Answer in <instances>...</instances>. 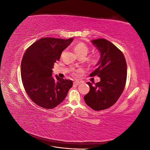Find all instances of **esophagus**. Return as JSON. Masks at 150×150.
I'll use <instances>...</instances> for the list:
<instances>
[{
    "mask_svg": "<svg viewBox=\"0 0 150 150\" xmlns=\"http://www.w3.org/2000/svg\"><path fill=\"white\" fill-rule=\"evenodd\" d=\"M74 84H75V85H77V86H78L79 84H80V82L79 81H74Z\"/></svg>",
    "mask_w": 150,
    "mask_h": 150,
    "instance_id": "obj_1",
    "label": "esophagus"
}]
</instances>
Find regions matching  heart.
<instances>
[{"mask_svg":"<svg viewBox=\"0 0 150 150\" xmlns=\"http://www.w3.org/2000/svg\"><path fill=\"white\" fill-rule=\"evenodd\" d=\"M74 51L77 56L84 55L86 56L89 52V48L83 43H78L74 47ZM95 60H92V62H95ZM79 70L77 71V72Z\"/></svg>","mask_w":150,"mask_h":150,"instance_id":"obj_1","label":"heart"}]
</instances>
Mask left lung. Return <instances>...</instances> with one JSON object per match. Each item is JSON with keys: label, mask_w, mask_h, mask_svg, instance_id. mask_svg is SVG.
Masks as SVG:
<instances>
[{"label": "left lung", "mask_w": 150, "mask_h": 150, "mask_svg": "<svg viewBox=\"0 0 150 150\" xmlns=\"http://www.w3.org/2000/svg\"><path fill=\"white\" fill-rule=\"evenodd\" d=\"M92 44L100 52L96 69L90 76H98L101 81L93 85L88 82L89 92L84 96L85 103L95 111L106 110L117 101L125 87L127 64L120 50L109 40L97 39Z\"/></svg>", "instance_id": "left-lung-1"}]
</instances>
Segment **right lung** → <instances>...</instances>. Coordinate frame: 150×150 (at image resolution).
<instances>
[{
	"label": "right lung",
	"instance_id": "1",
	"mask_svg": "<svg viewBox=\"0 0 150 150\" xmlns=\"http://www.w3.org/2000/svg\"><path fill=\"white\" fill-rule=\"evenodd\" d=\"M73 38L68 39L44 38L26 50L22 57L21 74L24 89L37 105L52 109L61 103L72 86L71 80L52 77L54 63Z\"/></svg>",
	"mask_w": 150,
	"mask_h": 150
}]
</instances>
